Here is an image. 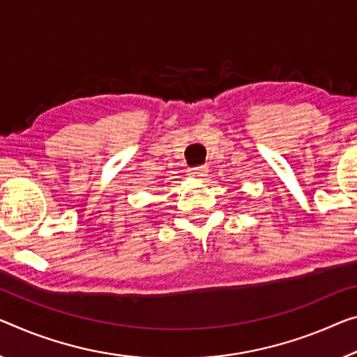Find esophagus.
<instances>
[{
    "label": "esophagus",
    "mask_w": 357,
    "mask_h": 357,
    "mask_svg": "<svg viewBox=\"0 0 357 357\" xmlns=\"http://www.w3.org/2000/svg\"><path fill=\"white\" fill-rule=\"evenodd\" d=\"M188 172H190L191 177H195V178H202V177H206L207 172H209V167H207V166H196V167H190V169H188Z\"/></svg>",
    "instance_id": "1"
}]
</instances>
